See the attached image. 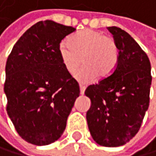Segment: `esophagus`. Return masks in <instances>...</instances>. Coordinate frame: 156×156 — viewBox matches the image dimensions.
<instances>
[{"mask_svg":"<svg viewBox=\"0 0 156 156\" xmlns=\"http://www.w3.org/2000/svg\"><path fill=\"white\" fill-rule=\"evenodd\" d=\"M80 94L83 95L85 91V86L84 85H80Z\"/></svg>","mask_w":156,"mask_h":156,"instance_id":"34e87169","label":"esophagus"}]
</instances>
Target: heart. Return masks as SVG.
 Instances as JSON below:
<instances>
[{
  "label": "heart",
  "mask_w": 156,
  "mask_h": 156,
  "mask_svg": "<svg viewBox=\"0 0 156 156\" xmlns=\"http://www.w3.org/2000/svg\"><path fill=\"white\" fill-rule=\"evenodd\" d=\"M59 55L65 69L72 75L83 63L85 67L79 77L88 81L95 74L105 79L112 73L118 60V48L112 37L98 30H84L72 36L69 42H62Z\"/></svg>",
  "instance_id": "1"
}]
</instances>
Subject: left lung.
<instances>
[{
  "label": "left lung",
  "instance_id": "8db88e82",
  "mask_svg": "<svg viewBox=\"0 0 156 156\" xmlns=\"http://www.w3.org/2000/svg\"><path fill=\"white\" fill-rule=\"evenodd\" d=\"M107 30L119 50L118 60L109 76L86 88L91 100L86 119L96 143L119 147L136 135L149 108L151 62L129 33L117 27Z\"/></svg>",
  "mask_w": 156,
  "mask_h": 156
}]
</instances>
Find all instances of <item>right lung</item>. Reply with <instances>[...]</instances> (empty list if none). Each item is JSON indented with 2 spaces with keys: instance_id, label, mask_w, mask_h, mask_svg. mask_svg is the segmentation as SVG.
<instances>
[{
  "instance_id": "obj_1",
  "label": "right lung",
  "mask_w": 156,
  "mask_h": 156,
  "mask_svg": "<svg viewBox=\"0 0 156 156\" xmlns=\"http://www.w3.org/2000/svg\"><path fill=\"white\" fill-rule=\"evenodd\" d=\"M75 30L51 20L40 21L20 37L7 57L6 111L19 135L30 144L56 141L80 96L79 83L59 55L61 40Z\"/></svg>"
}]
</instances>
